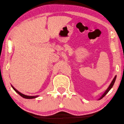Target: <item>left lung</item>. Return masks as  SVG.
Returning a JSON list of instances; mask_svg holds the SVG:
<instances>
[{
	"mask_svg": "<svg viewBox=\"0 0 124 124\" xmlns=\"http://www.w3.org/2000/svg\"><path fill=\"white\" fill-rule=\"evenodd\" d=\"M116 76L115 77H114V78H113V81H112V82H111V85H109V86L108 87V88L107 89L106 91H105V93H104V94H103V95H102V96H101V97L100 98V99H102V98L104 97V96H105L106 95V94L108 93V92L110 91V89H111L112 88V87H113V85L114 84V82H115V81H116Z\"/></svg>",
	"mask_w": 124,
	"mask_h": 124,
	"instance_id": "1",
	"label": "left lung"
}]
</instances>
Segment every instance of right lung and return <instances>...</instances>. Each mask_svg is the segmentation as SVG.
<instances>
[{"instance_id":"1","label":"right lung","mask_w":124,"mask_h":124,"mask_svg":"<svg viewBox=\"0 0 124 124\" xmlns=\"http://www.w3.org/2000/svg\"><path fill=\"white\" fill-rule=\"evenodd\" d=\"M12 87L13 88V89L15 90V91L17 92V93L19 94V95H21V96H22V97L24 98H25V99H33V98H35L37 97L38 96H28V95H24V94H23L21 93H20V92H19L18 91H17L16 89L14 87H13V86H12Z\"/></svg>"}]
</instances>
